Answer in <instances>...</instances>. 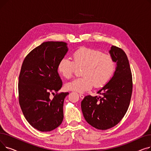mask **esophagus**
Returning <instances> with one entry per match:
<instances>
[{
	"label": "esophagus",
	"mask_w": 151,
	"mask_h": 151,
	"mask_svg": "<svg viewBox=\"0 0 151 151\" xmlns=\"http://www.w3.org/2000/svg\"><path fill=\"white\" fill-rule=\"evenodd\" d=\"M80 98H81V99H84V96L83 94H82V93H80Z\"/></svg>",
	"instance_id": "1"
}]
</instances>
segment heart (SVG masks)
Segmentation results:
<instances>
[{"instance_id": "heart-1", "label": "heart", "mask_w": 151, "mask_h": 151, "mask_svg": "<svg viewBox=\"0 0 151 151\" xmlns=\"http://www.w3.org/2000/svg\"><path fill=\"white\" fill-rule=\"evenodd\" d=\"M73 61L63 58L58 65V72L65 78L72 77L76 67H83L81 78L65 84L68 91L83 92L91 89L93 85L99 88L105 84L112 76L115 70V62L109 54L101 51L83 47L72 54Z\"/></svg>"}]
</instances>
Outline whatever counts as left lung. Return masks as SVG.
I'll use <instances>...</instances> for the list:
<instances>
[{
  "label": "left lung",
  "mask_w": 151,
  "mask_h": 151,
  "mask_svg": "<svg viewBox=\"0 0 151 151\" xmlns=\"http://www.w3.org/2000/svg\"><path fill=\"white\" fill-rule=\"evenodd\" d=\"M109 52L116 63L113 77L97 92L101 97L88 96L81 101L86 121L99 130L113 127L121 121L129 108L133 89L131 70L126 54L115 46L111 47Z\"/></svg>",
  "instance_id": "8db88e82"
}]
</instances>
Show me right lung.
Segmentation results:
<instances>
[{
  "label": "right lung",
  "mask_w": 151,
  "mask_h": 151,
  "mask_svg": "<svg viewBox=\"0 0 151 151\" xmlns=\"http://www.w3.org/2000/svg\"><path fill=\"white\" fill-rule=\"evenodd\" d=\"M68 50L65 42H43L27 54L22 64L19 103L27 122L39 131L50 132L62 122L63 101L69 93H57L62 86L58 65Z\"/></svg>",
  "instance_id": "1"
}]
</instances>
